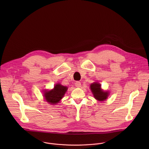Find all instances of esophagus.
<instances>
[{
  "instance_id": "obj_1",
  "label": "esophagus",
  "mask_w": 149,
  "mask_h": 149,
  "mask_svg": "<svg viewBox=\"0 0 149 149\" xmlns=\"http://www.w3.org/2000/svg\"><path fill=\"white\" fill-rule=\"evenodd\" d=\"M75 85H76V87L80 88V87L81 86V83L79 82V81H76V82L75 83Z\"/></svg>"
}]
</instances>
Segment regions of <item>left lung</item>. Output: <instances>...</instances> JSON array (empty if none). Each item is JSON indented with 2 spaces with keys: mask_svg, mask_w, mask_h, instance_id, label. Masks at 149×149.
<instances>
[{
  "mask_svg": "<svg viewBox=\"0 0 149 149\" xmlns=\"http://www.w3.org/2000/svg\"><path fill=\"white\" fill-rule=\"evenodd\" d=\"M91 89L96 99L99 101L105 100L107 98L109 93L104 92L101 89V85L97 83H94L91 85Z\"/></svg>",
  "mask_w": 149,
  "mask_h": 149,
  "instance_id": "obj_1",
  "label": "left lung"
}]
</instances>
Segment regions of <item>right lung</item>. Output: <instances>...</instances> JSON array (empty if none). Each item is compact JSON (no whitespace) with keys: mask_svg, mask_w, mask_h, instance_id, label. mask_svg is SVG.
<instances>
[{"mask_svg":"<svg viewBox=\"0 0 149 149\" xmlns=\"http://www.w3.org/2000/svg\"><path fill=\"white\" fill-rule=\"evenodd\" d=\"M68 88L58 84L51 91H45L44 96L45 100L50 104H57L63 97Z\"/></svg>","mask_w":149,"mask_h":149,"instance_id":"1","label":"right lung"}]
</instances>
